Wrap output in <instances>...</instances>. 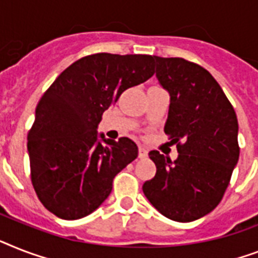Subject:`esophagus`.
Returning a JSON list of instances; mask_svg holds the SVG:
<instances>
[{
  "instance_id": "1",
  "label": "esophagus",
  "mask_w": 258,
  "mask_h": 258,
  "mask_svg": "<svg viewBox=\"0 0 258 258\" xmlns=\"http://www.w3.org/2000/svg\"><path fill=\"white\" fill-rule=\"evenodd\" d=\"M147 156H148L147 148H144V147H142V146H140V147H139V158L144 159V158H147Z\"/></svg>"
}]
</instances>
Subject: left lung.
<instances>
[{
	"instance_id": "left-lung-1",
	"label": "left lung",
	"mask_w": 258,
	"mask_h": 258,
	"mask_svg": "<svg viewBox=\"0 0 258 258\" xmlns=\"http://www.w3.org/2000/svg\"><path fill=\"white\" fill-rule=\"evenodd\" d=\"M156 78L169 93L164 133L176 143V160L151 151L156 175L143 184L148 202L173 221L189 223L221 202L238 162V123L223 89L199 64L155 56Z\"/></svg>"
}]
</instances>
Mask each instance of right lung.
I'll return each mask as SVG.
<instances>
[{
    "instance_id": "add662e5",
    "label": "right lung",
    "mask_w": 258,
    "mask_h": 258,
    "mask_svg": "<svg viewBox=\"0 0 258 258\" xmlns=\"http://www.w3.org/2000/svg\"><path fill=\"white\" fill-rule=\"evenodd\" d=\"M144 54L83 56L53 82L35 108L27 135L31 183L39 202L59 219L77 220L108 198L112 180L138 156L128 138H98L102 115L124 90L154 75Z\"/></svg>"
}]
</instances>
